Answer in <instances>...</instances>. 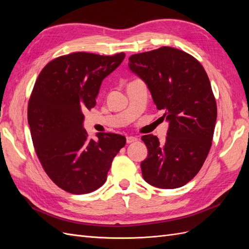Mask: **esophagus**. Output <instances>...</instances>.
I'll return each instance as SVG.
<instances>
[{
    "label": "esophagus",
    "mask_w": 249,
    "mask_h": 249,
    "mask_svg": "<svg viewBox=\"0 0 249 249\" xmlns=\"http://www.w3.org/2000/svg\"><path fill=\"white\" fill-rule=\"evenodd\" d=\"M138 140L137 137H133V136H127L126 137V143H133V142H136Z\"/></svg>",
    "instance_id": "1"
}]
</instances>
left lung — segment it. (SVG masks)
<instances>
[{"label": "left lung", "instance_id": "1", "mask_svg": "<svg viewBox=\"0 0 249 249\" xmlns=\"http://www.w3.org/2000/svg\"><path fill=\"white\" fill-rule=\"evenodd\" d=\"M129 61L169 123L164 143L154 135L141 137L148 150L142 177L162 189L182 187L197 175L212 145L217 106L208 74L194 57L170 47L132 55Z\"/></svg>", "mask_w": 249, "mask_h": 249}]
</instances>
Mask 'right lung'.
<instances>
[{
	"instance_id": "obj_1",
	"label": "right lung",
	"mask_w": 249,
	"mask_h": 249,
	"mask_svg": "<svg viewBox=\"0 0 249 249\" xmlns=\"http://www.w3.org/2000/svg\"><path fill=\"white\" fill-rule=\"evenodd\" d=\"M125 55L78 52L52 60L39 73L28 105V124L37 157L49 178L72 194L90 193L106 182L125 137L97 133L89 139L83 111L95 106L103 80Z\"/></svg>"
}]
</instances>
